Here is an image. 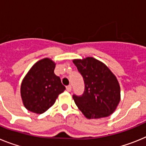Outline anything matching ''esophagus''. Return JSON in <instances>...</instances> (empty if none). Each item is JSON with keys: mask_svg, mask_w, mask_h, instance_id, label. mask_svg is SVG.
<instances>
[{"mask_svg": "<svg viewBox=\"0 0 146 146\" xmlns=\"http://www.w3.org/2000/svg\"><path fill=\"white\" fill-rule=\"evenodd\" d=\"M66 91H72V86H66Z\"/></svg>", "mask_w": 146, "mask_h": 146, "instance_id": "34e87169", "label": "esophagus"}]
</instances>
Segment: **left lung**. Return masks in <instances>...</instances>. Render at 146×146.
Instances as JSON below:
<instances>
[{
    "label": "left lung",
    "instance_id": "1",
    "mask_svg": "<svg viewBox=\"0 0 146 146\" xmlns=\"http://www.w3.org/2000/svg\"><path fill=\"white\" fill-rule=\"evenodd\" d=\"M73 63L85 82L84 94L73 96L78 109L88 119L113 114L121 100V88L115 75L104 63L94 58L74 59Z\"/></svg>",
    "mask_w": 146,
    "mask_h": 146
}]
</instances>
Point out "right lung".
<instances>
[{
	"instance_id": "right-lung-1",
	"label": "right lung",
	"mask_w": 146,
	"mask_h": 146,
	"mask_svg": "<svg viewBox=\"0 0 146 146\" xmlns=\"http://www.w3.org/2000/svg\"><path fill=\"white\" fill-rule=\"evenodd\" d=\"M55 63L49 58L41 59L30 69L20 86L25 108L36 114L46 112L65 91L60 77L54 73Z\"/></svg>"
}]
</instances>
